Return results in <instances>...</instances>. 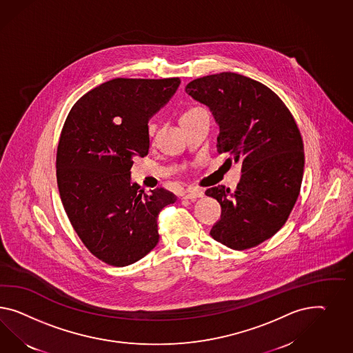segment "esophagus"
<instances>
[{
    "instance_id": "esophagus-1",
    "label": "esophagus",
    "mask_w": 353,
    "mask_h": 353,
    "mask_svg": "<svg viewBox=\"0 0 353 353\" xmlns=\"http://www.w3.org/2000/svg\"><path fill=\"white\" fill-rule=\"evenodd\" d=\"M183 196V199H198V198H203L204 196V192L203 191L199 190V189H188V190L185 191V194L182 195Z\"/></svg>"
}]
</instances>
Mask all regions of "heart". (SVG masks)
Masks as SVG:
<instances>
[{
	"mask_svg": "<svg viewBox=\"0 0 353 353\" xmlns=\"http://www.w3.org/2000/svg\"><path fill=\"white\" fill-rule=\"evenodd\" d=\"M199 110H201V108H191L189 110H186V112L182 114L181 121L182 119H185V118H188V117H190V115L195 114V113L199 112Z\"/></svg>",
	"mask_w": 353,
	"mask_h": 353,
	"instance_id": "heart-1",
	"label": "heart"
}]
</instances>
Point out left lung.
Returning a JSON list of instances; mask_svg holds the SVG:
<instances>
[{"label": "left lung", "instance_id": "8db88e82", "mask_svg": "<svg viewBox=\"0 0 353 353\" xmlns=\"http://www.w3.org/2000/svg\"><path fill=\"white\" fill-rule=\"evenodd\" d=\"M185 91L214 115L217 152L241 162L236 190L205 191L221 205L210 236L235 250L257 247L284 226L301 191L305 152L296 121L272 90L236 73L196 78Z\"/></svg>", "mask_w": 353, "mask_h": 353}]
</instances>
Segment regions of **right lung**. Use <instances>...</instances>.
Here are the masks:
<instances>
[{
	"label": "right lung",
	"instance_id": "obj_1",
	"mask_svg": "<svg viewBox=\"0 0 353 353\" xmlns=\"http://www.w3.org/2000/svg\"><path fill=\"white\" fill-rule=\"evenodd\" d=\"M180 78H114L82 96L68 114L57 152L60 198L77 235L96 258L123 267L159 241L158 214L176 201L158 188L131 182L136 157L149 152L148 121Z\"/></svg>",
	"mask_w": 353,
	"mask_h": 353
}]
</instances>
